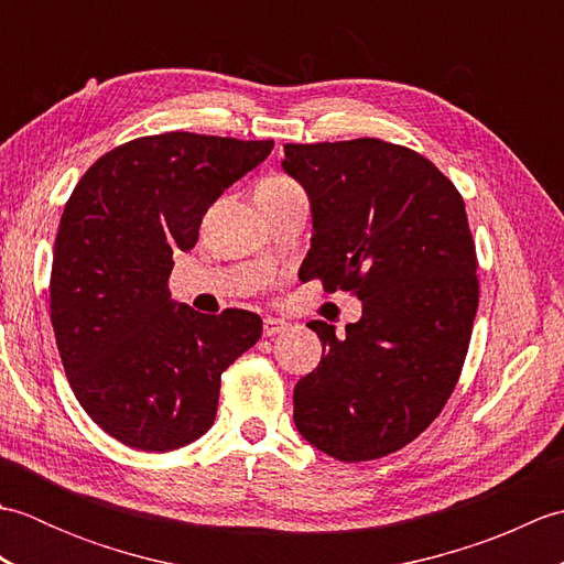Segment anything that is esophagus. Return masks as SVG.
Listing matches in <instances>:
<instances>
[{"label":"esophagus","instance_id":"1","mask_svg":"<svg viewBox=\"0 0 564 564\" xmlns=\"http://www.w3.org/2000/svg\"><path fill=\"white\" fill-rule=\"evenodd\" d=\"M285 329H289V322L285 319H279V317L263 319V334H267V337H275V334H281Z\"/></svg>","mask_w":564,"mask_h":564}]
</instances>
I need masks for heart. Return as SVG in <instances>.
Listing matches in <instances>:
<instances>
[{"mask_svg": "<svg viewBox=\"0 0 564 564\" xmlns=\"http://www.w3.org/2000/svg\"><path fill=\"white\" fill-rule=\"evenodd\" d=\"M291 191H301L291 176H281V174H273L261 178L259 186H257V196H281V194H291Z\"/></svg>", "mask_w": 564, "mask_h": 564, "instance_id": "1", "label": "heart"}]
</instances>
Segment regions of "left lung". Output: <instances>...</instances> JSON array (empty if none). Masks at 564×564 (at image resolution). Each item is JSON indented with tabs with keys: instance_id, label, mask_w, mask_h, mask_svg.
I'll list each match as a JSON object with an SVG mask.
<instances>
[{
	"instance_id": "obj_1",
	"label": "left lung",
	"mask_w": 564,
	"mask_h": 564,
	"mask_svg": "<svg viewBox=\"0 0 564 564\" xmlns=\"http://www.w3.org/2000/svg\"><path fill=\"white\" fill-rule=\"evenodd\" d=\"M283 170L313 206L301 279L364 305L337 337L310 322L322 361L297 380L303 438L341 463L404 448L441 414L480 303L465 203L434 162L378 138L283 145Z\"/></svg>"
}]
</instances>
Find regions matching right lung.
Instances as JSON below:
<instances>
[{
  "instance_id": "add662e5",
  "label": "right lung",
  "mask_w": 564,
  "mask_h": 564,
  "mask_svg": "<svg viewBox=\"0 0 564 564\" xmlns=\"http://www.w3.org/2000/svg\"><path fill=\"white\" fill-rule=\"evenodd\" d=\"M273 140L135 138L94 162L65 203L51 322L75 398L130 448H182L215 422L220 376L261 337V317L174 303V251L198 242L213 200L269 158Z\"/></svg>"
}]
</instances>
